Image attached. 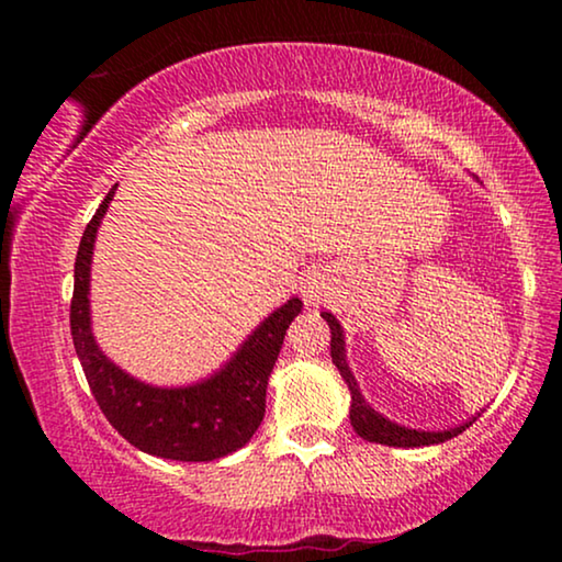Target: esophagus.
<instances>
[{
    "label": "esophagus",
    "mask_w": 562,
    "mask_h": 562,
    "mask_svg": "<svg viewBox=\"0 0 562 562\" xmlns=\"http://www.w3.org/2000/svg\"><path fill=\"white\" fill-rule=\"evenodd\" d=\"M299 291H302L306 306H317L322 304V296H325V283L319 281L317 273H306L302 283H299Z\"/></svg>",
    "instance_id": "34e87169"
}]
</instances>
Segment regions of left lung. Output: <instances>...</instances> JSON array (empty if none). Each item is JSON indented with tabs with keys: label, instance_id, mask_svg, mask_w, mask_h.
<instances>
[{
	"label": "left lung",
	"instance_id": "1",
	"mask_svg": "<svg viewBox=\"0 0 562 562\" xmlns=\"http://www.w3.org/2000/svg\"><path fill=\"white\" fill-rule=\"evenodd\" d=\"M322 317L327 319L329 329H333V340H329V352H333V363L337 366V371L348 383L350 389V425L356 432L363 437L368 442H381V445H391V448H422V445H437L450 440V437H458L465 427H471V422L465 425L452 427L448 432H419V429H409V427H398L394 422H389L386 417H381L379 412H373L371 406L366 404L363 394H360L356 375L350 373L348 363H345V337L340 329V322H337L329 312H322Z\"/></svg>",
	"mask_w": 562,
	"mask_h": 562
}]
</instances>
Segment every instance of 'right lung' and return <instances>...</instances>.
Returning a JSON list of instances; mask_svg holds the SVG:
<instances>
[{"mask_svg":"<svg viewBox=\"0 0 562 562\" xmlns=\"http://www.w3.org/2000/svg\"><path fill=\"white\" fill-rule=\"evenodd\" d=\"M114 189L83 229L74 266L71 335L91 394L110 425L148 456L183 463L225 458L243 448L263 422L268 375L279 360L291 319L302 312V302L291 299L276 310L220 373L196 386L156 389L130 379L97 348L89 319L91 250Z\"/></svg>","mask_w":562,"mask_h":562,"instance_id":"right-lung-1","label":"right lung"}]
</instances>
